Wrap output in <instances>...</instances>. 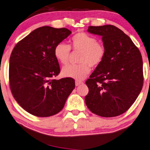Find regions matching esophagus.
Masks as SVG:
<instances>
[{
	"label": "esophagus",
	"mask_w": 150,
	"mask_h": 150,
	"mask_svg": "<svg viewBox=\"0 0 150 150\" xmlns=\"http://www.w3.org/2000/svg\"><path fill=\"white\" fill-rule=\"evenodd\" d=\"M81 84H83V82H82L81 81H79V80H76L75 81V85L76 86H79V85H80Z\"/></svg>",
	"instance_id": "obj_1"
}]
</instances>
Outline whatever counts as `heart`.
Masks as SVG:
<instances>
[{
    "instance_id": "heart-1",
    "label": "heart",
    "mask_w": 150,
    "mask_h": 150,
    "mask_svg": "<svg viewBox=\"0 0 150 150\" xmlns=\"http://www.w3.org/2000/svg\"><path fill=\"white\" fill-rule=\"evenodd\" d=\"M70 47L74 51L81 52L78 60L80 64L64 67L62 73L66 77L82 80L90 72V66H98L105 58V49L103 45L98 43L95 37L84 32H79L71 38L70 45L59 43L55 46L54 57L63 65L68 62Z\"/></svg>"
}]
</instances>
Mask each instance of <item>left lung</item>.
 I'll use <instances>...</instances> for the list:
<instances>
[{
  "label": "left lung",
  "instance_id": "1",
  "mask_svg": "<svg viewBox=\"0 0 150 150\" xmlns=\"http://www.w3.org/2000/svg\"><path fill=\"white\" fill-rule=\"evenodd\" d=\"M87 31L102 36L105 55L86 82L89 92L85 103L98 116H119L131 107L142 88L141 54L131 38L115 26H90Z\"/></svg>",
  "mask_w": 150,
  "mask_h": 150
}]
</instances>
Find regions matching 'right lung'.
Returning a JSON list of instances; mask_svg holds the SVG:
<instances>
[{
    "mask_svg": "<svg viewBox=\"0 0 150 150\" xmlns=\"http://www.w3.org/2000/svg\"><path fill=\"white\" fill-rule=\"evenodd\" d=\"M71 34L66 28L42 26L17 43L11 52V92L20 106L32 115L48 117L58 113L75 88L71 78L54 79L60 71L54 47Z\"/></svg>",
    "mask_w": 150,
    "mask_h": 150,
    "instance_id": "obj_1",
    "label": "right lung"
}]
</instances>
